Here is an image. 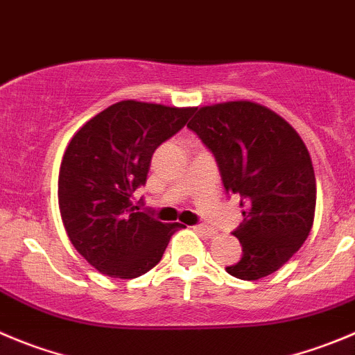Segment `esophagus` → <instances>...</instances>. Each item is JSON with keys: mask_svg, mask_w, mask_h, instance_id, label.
<instances>
[{"mask_svg": "<svg viewBox=\"0 0 355 355\" xmlns=\"http://www.w3.org/2000/svg\"><path fill=\"white\" fill-rule=\"evenodd\" d=\"M193 230L198 231V233L205 234V236H214V234H215V231L211 230L210 226H207V224H196V226H194Z\"/></svg>", "mask_w": 355, "mask_h": 355, "instance_id": "esophagus-1", "label": "esophagus"}]
</instances>
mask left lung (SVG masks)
<instances>
[{
  "label": "left lung",
  "mask_w": 355,
  "mask_h": 355,
  "mask_svg": "<svg viewBox=\"0 0 355 355\" xmlns=\"http://www.w3.org/2000/svg\"><path fill=\"white\" fill-rule=\"evenodd\" d=\"M187 128L214 154L227 194H238L243 223L233 231L241 257L226 271L257 280L300 250L315 214V173L296 131L250 101L194 110Z\"/></svg>",
  "instance_id": "obj_1"
}]
</instances>
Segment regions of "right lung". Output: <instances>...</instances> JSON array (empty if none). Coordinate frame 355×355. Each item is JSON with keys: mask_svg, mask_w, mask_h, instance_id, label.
Segmentation results:
<instances>
[{"mask_svg": "<svg viewBox=\"0 0 355 355\" xmlns=\"http://www.w3.org/2000/svg\"><path fill=\"white\" fill-rule=\"evenodd\" d=\"M196 108L115 103L71 138L59 171V208L69 241L89 264L115 278H137L161 261L180 224L131 207L150 159Z\"/></svg>", "mask_w": 355, "mask_h": 355, "instance_id": "obj_1", "label": "right lung"}]
</instances>
